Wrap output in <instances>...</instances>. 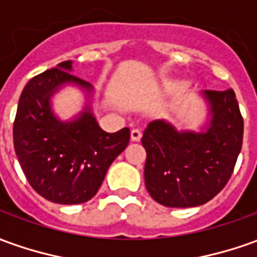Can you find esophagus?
Returning a JSON list of instances; mask_svg holds the SVG:
<instances>
[{"label":"esophagus","instance_id":"34e87169","mask_svg":"<svg viewBox=\"0 0 257 257\" xmlns=\"http://www.w3.org/2000/svg\"><path fill=\"white\" fill-rule=\"evenodd\" d=\"M141 137H143V134H141V132H140L139 128H133L132 133H130V139H132V141L137 143V141L141 140Z\"/></svg>","mask_w":257,"mask_h":257}]
</instances>
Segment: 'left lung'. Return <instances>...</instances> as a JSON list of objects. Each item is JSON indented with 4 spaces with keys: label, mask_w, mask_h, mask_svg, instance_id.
I'll return each instance as SVG.
<instances>
[{
    "label": "left lung",
    "mask_w": 257,
    "mask_h": 257,
    "mask_svg": "<svg viewBox=\"0 0 257 257\" xmlns=\"http://www.w3.org/2000/svg\"><path fill=\"white\" fill-rule=\"evenodd\" d=\"M200 93L208 106L200 132L178 130L158 118L148 123L141 139L147 190L165 207H197L215 197L231 178L242 148L243 118L235 92Z\"/></svg>",
    "instance_id": "1"
}]
</instances>
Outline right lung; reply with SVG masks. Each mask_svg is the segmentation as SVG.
<instances>
[{"label": "right lung", "instance_id": "obj_1", "mask_svg": "<svg viewBox=\"0 0 257 257\" xmlns=\"http://www.w3.org/2000/svg\"><path fill=\"white\" fill-rule=\"evenodd\" d=\"M72 61H63L26 84L14 121V147L31 186L57 204H81L91 200L105 175L130 141L124 127L106 133L92 111L93 86L72 75ZM65 84L85 92L87 105L71 120H60L51 98Z\"/></svg>", "mask_w": 257, "mask_h": 257}]
</instances>
